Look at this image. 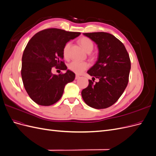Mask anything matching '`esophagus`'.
Returning a JSON list of instances; mask_svg holds the SVG:
<instances>
[{"mask_svg": "<svg viewBox=\"0 0 156 156\" xmlns=\"http://www.w3.org/2000/svg\"><path fill=\"white\" fill-rule=\"evenodd\" d=\"M80 78V77L79 76V75H76V76H75V79H79Z\"/></svg>", "mask_w": 156, "mask_h": 156, "instance_id": "esophagus-1", "label": "esophagus"}]
</instances>
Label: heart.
Listing matches in <instances>:
<instances>
[{"mask_svg":"<svg viewBox=\"0 0 156 156\" xmlns=\"http://www.w3.org/2000/svg\"><path fill=\"white\" fill-rule=\"evenodd\" d=\"M79 43L82 46L83 49L87 53H91L94 49V44L90 39L86 37H83L79 40ZM71 43L68 42L65 44L63 48V56L65 58H68V53L70 48ZM89 66L87 62H77V61H73L68 64V69L76 74H81L84 70H86Z\"/></svg>","mask_w":156,"mask_h":156,"instance_id":"1","label":"heart"}]
</instances>
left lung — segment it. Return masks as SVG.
Instances as JSON below:
<instances>
[{"mask_svg":"<svg viewBox=\"0 0 156 156\" xmlns=\"http://www.w3.org/2000/svg\"><path fill=\"white\" fill-rule=\"evenodd\" d=\"M83 34L98 45V60L87 73L100 81L94 83L93 80H88V86L81 92L82 98L92 108L109 107L120 98L128 83L131 69L129 54L124 44L109 33Z\"/></svg>","mask_w":156,"mask_h":156,"instance_id":"obj_1","label":"left lung"}]
</instances>
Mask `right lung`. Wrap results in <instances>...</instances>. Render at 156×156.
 Here are the masks:
<instances>
[{
	"label": "right lung",
	"instance_id": "1",
	"mask_svg": "<svg viewBox=\"0 0 156 156\" xmlns=\"http://www.w3.org/2000/svg\"><path fill=\"white\" fill-rule=\"evenodd\" d=\"M81 33L59 29L40 31L27 44L22 56L21 77L27 94L37 104L49 106L62 97L66 84L75 79V73L68 69L55 75L53 67L66 70L63 48L70 40Z\"/></svg>",
	"mask_w": 156,
	"mask_h": 156
}]
</instances>
